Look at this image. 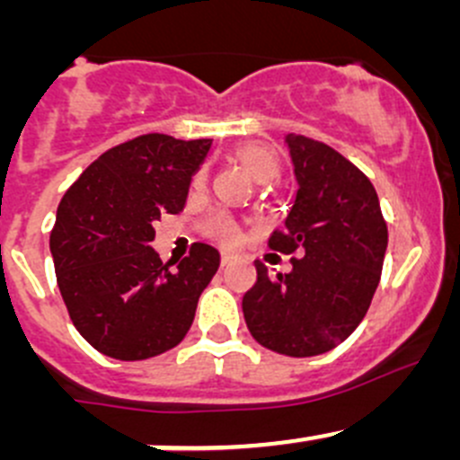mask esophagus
Instances as JSON below:
<instances>
[{
    "label": "esophagus",
    "mask_w": 460,
    "mask_h": 460,
    "mask_svg": "<svg viewBox=\"0 0 460 460\" xmlns=\"http://www.w3.org/2000/svg\"><path fill=\"white\" fill-rule=\"evenodd\" d=\"M231 262H234V256H231V253H226V252H222V260H220L222 267H226V264H231Z\"/></svg>",
    "instance_id": "esophagus-1"
}]
</instances>
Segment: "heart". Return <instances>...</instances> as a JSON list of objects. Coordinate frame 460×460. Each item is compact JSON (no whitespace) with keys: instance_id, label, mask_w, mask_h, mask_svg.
Returning a JSON list of instances; mask_svg holds the SVG:
<instances>
[{"instance_id":"b5f03b06","label":"heart","mask_w":460,"mask_h":460,"mask_svg":"<svg viewBox=\"0 0 460 460\" xmlns=\"http://www.w3.org/2000/svg\"><path fill=\"white\" fill-rule=\"evenodd\" d=\"M235 157H238L240 164L244 166V169L249 171V175H252L256 182H273V180L280 175V157H278V153L273 151L269 144L264 142H244L240 144L238 148H235ZM204 184V173H200L193 178V187L200 189ZM208 231H211V235H216V238L225 240V243H234L235 238H238V234H235V226L231 225L229 217L225 216H213L211 220H208Z\"/></svg>"}]
</instances>
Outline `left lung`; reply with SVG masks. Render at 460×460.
Masks as SVG:
<instances>
[{"instance_id":"1","label":"left lung","mask_w":460,"mask_h":460,"mask_svg":"<svg viewBox=\"0 0 460 460\" xmlns=\"http://www.w3.org/2000/svg\"><path fill=\"white\" fill-rule=\"evenodd\" d=\"M298 193L269 247L303 258L291 271L256 262L243 298L252 336L278 354L307 358L341 345L372 305L387 252V225L367 175L327 144L285 136Z\"/></svg>"}]
</instances>
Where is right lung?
<instances>
[{
    "label": "right lung",
    "mask_w": 460,
    "mask_h": 460,
    "mask_svg": "<svg viewBox=\"0 0 460 460\" xmlns=\"http://www.w3.org/2000/svg\"><path fill=\"white\" fill-rule=\"evenodd\" d=\"M211 140L148 133L102 153L64 193L50 256L73 324L97 351L144 360L173 349L220 267L196 243L171 271L155 249V222L180 213Z\"/></svg>",
    "instance_id": "right-lung-1"
}]
</instances>
